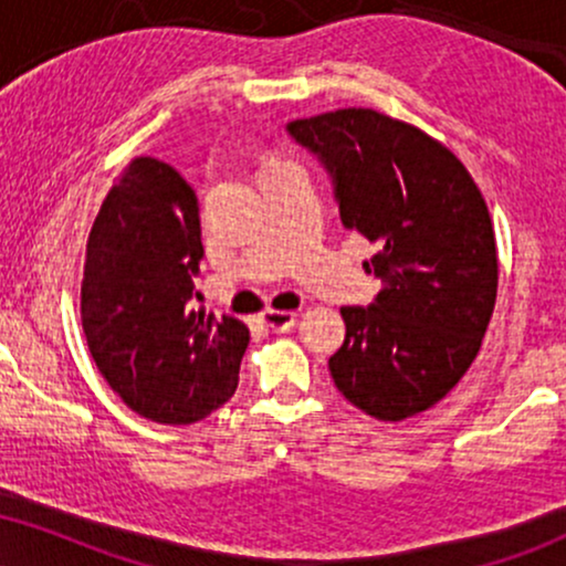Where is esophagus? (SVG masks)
Masks as SVG:
<instances>
[{
    "mask_svg": "<svg viewBox=\"0 0 566 566\" xmlns=\"http://www.w3.org/2000/svg\"><path fill=\"white\" fill-rule=\"evenodd\" d=\"M262 323L272 327V331H289L296 323V312L291 310H264L262 312Z\"/></svg>",
    "mask_w": 566,
    "mask_h": 566,
    "instance_id": "obj_1",
    "label": "esophagus"
}]
</instances>
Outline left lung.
<instances>
[{
    "mask_svg": "<svg viewBox=\"0 0 566 566\" xmlns=\"http://www.w3.org/2000/svg\"><path fill=\"white\" fill-rule=\"evenodd\" d=\"M336 184L340 222L378 254L375 304L344 306L333 382L382 422L436 407L475 361L499 291L488 205L449 146L378 109L346 107L289 123Z\"/></svg>",
    "mask_w": 566,
    "mask_h": 566,
    "instance_id": "1",
    "label": "left lung"
}]
</instances>
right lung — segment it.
Returning a JSON list of instances; mask_svg holds the SVG:
<instances>
[{
  "instance_id": "add662e5",
  "label": "right lung",
  "mask_w": 566,
  "mask_h": 566,
  "mask_svg": "<svg viewBox=\"0 0 566 566\" xmlns=\"http://www.w3.org/2000/svg\"><path fill=\"white\" fill-rule=\"evenodd\" d=\"M201 254L193 188L163 159H130L91 226L81 323L104 380L151 422L205 420L239 386L249 327L191 310Z\"/></svg>"
}]
</instances>
